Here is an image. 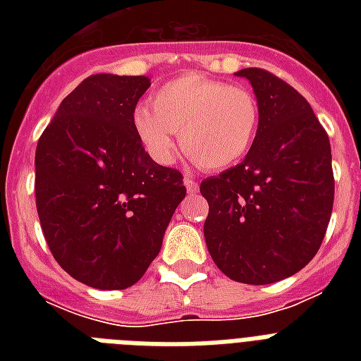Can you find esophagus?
Masks as SVG:
<instances>
[{"mask_svg": "<svg viewBox=\"0 0 361 361\" xmlns=\"http://www.w3.org/2000/svg\"><path fill=\"white\" fill-rule=\"evenodd\" d=\"M183 183H185L187 192H189V195H195V192H198V183L192 180L191 176H187L185 180H183Z\"/></svg>", "mask_w": 361, "mask_h": 361, "instance_id": "1", "label": "esophagus"}]
</instances>
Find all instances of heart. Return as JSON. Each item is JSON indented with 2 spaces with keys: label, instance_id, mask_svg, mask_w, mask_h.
<instances>
[{
  "label": "heart",
  "instance_id": "heart-1",
  "mask_svg": "<svg viewBox=\"0 0 361 361\" xmlns=\"http://www.w3.org/2000/svg\"><path fill=\"white\" fill-rule=\"evenodd\" d=\"M260 110L249 90L204 75H183L153 93L152 109L136 106L133 127L157 163L174 161L176 133L187 155L206 170L228 169L257 138Z\"/></svg>",
  "mask_w": 361,
  "mask_h": 361
}]
</instances>
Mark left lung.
Masks as SVG:
<instances>
[{"label": "left lung", "mask_w": 361, "mask_h": 361, "mask_svg": "<svg viewBox=\"0 0 361 361\" xmlns=\"http://www.w3.org/2000/svg\"><path fill=\"white\" fill-rule=\"evenodd\" d=\"M260 121L240 164L200 183L209 214L204 238L217 268L247 285H269L305 268L334 208L331 147L303 95L264 69H241Z\"/></svg>", "instance_id": "8db88e82"}]
</instances>
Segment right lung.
Segmentation results:
<instances>
[{"mask_svg":"<svg viewBox=\"0 0 361 361\" xmlns=\"http://www.w3.org/2000/svg\"><path fill=\"white\" fill-rule=\"evenodd\" d=\"M147 76L92 75L61 101L35 152V200L54 258L84 285L123 290L159 255L180 170L149 157L133 127Z\"/></svg>","mask_w":361,"mask_h":361,"instance_id":"1","label":"right lung"}]
</instances>
